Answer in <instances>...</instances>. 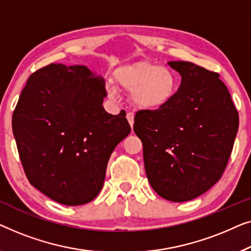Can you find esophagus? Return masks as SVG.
<instances>
[{"label":"esophagus","instance_id":"obj_1","mask_svg":"<svg viewBox=\"0 0 251 251\" xmlns=\"http://www.w3.org/2000/svg\"><path fill=\"white\" fill-rule=\"evenodd\" d=\"M126 118H127V121H128L130 127H133V125H134V114L133 112H127Z\"/></svg>","mask_w":251,"mask_h":251}]
</instances>
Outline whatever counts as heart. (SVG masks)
<instances>
[{
  "mask_svg": "<svg viewBox=\"0 0 251 251\" xmlns=\"http://www.w3.org/2000/svg\"><path fill=\"white\" fill-rule=\"evenodd\" d=\"M116 83L122 90L132 92L134 104L146 110L165 107L177 91L175 73L168 67L152 63H140L121 69L116 74ZM108 92L115 97L114 87L109 86Z\"/></svg>",
  "mask_w": 251,
  "mask_h": 251,
  "instance_id": "1",
  "label": "heart"
}]
</instances>
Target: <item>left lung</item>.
I'll list each match as a JSON object with an SVG mask.
<instances>
[{
    "label": "left lung",
    "mask_w": 251,
    "mask_h": 251,
    "mask_svg": "<svg viewBox=\"0 0 251 251\" xmlns=\"http://www.w3.org/2000/svg\"><path fill=\"white\" fill-rule=\"evenodd\" d=\"M181 85L157 110H141L133 129L143 144L148 181L166 200L184 202L222 177L239 128L230 92L217 73L188 61H171Z\"/></svg>",
    "instance_id": "1"
}]
</instances>
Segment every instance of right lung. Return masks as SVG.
<instances>
[{
  "label": "right lung",
  "instance_id": "1",
  "mask_svg": "<svg viewBox=\"0 0 251 251\" xmlns=\"http://www.w3.org/2000/svg\"><path fill=\"white\" fill-rule=\"evenodd\" d=\"M104 79L85 66L51 63L31 74L12 116L28 181L66 206L90 202L103 185L116 146L130 133L126 112L110 115Z\"/></svg>",
  "mask_w": 251,
  "mask_h": 251
}]
</instances>
